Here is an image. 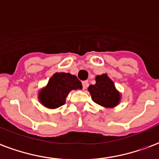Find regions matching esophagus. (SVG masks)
Segmentation results:
<instances>
[{"instance_id":"obj_1","label":"esophagus","mask_w":159,"mask_h":159,"mask_svg":"<svg viewBox=\"0 0 159 159\" xmlns=\"http://www.w3.org/2000/svg\"><path fill=\"white\" fill-rule=\"evenodd\" d=\"M88 87H89V81H83V89H86Z\"/></svg>"}]
</instances>
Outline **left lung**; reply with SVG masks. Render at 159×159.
Listing matches in <instances>:
<instances>
[{
    "instance_id": "left-lung-1",
    "label": "left lung",
    "mask_w": 159,
    "mask_h": 159,
    "mask_svg": "<svg viewBox=\"0 0 159 159\" xmlns=\"http://www.w3.org/2000/svg\"><path fill=\"white\" fill-rule=\"evenodd\" d=\"M89 91L93 100L101 106L111 108L117 105L120 101V94L106 74L96 76V83L89 86Z\"/></svg>"
}]
</instances>
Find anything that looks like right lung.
I'll list each match as a JSON object with an SVG mask.
<instances>
[{"mask_svg":"<svg viewBox=\"0 0 159 159\" xmlns=\"http://www.w3.org/2000/svg\"><path fill=\"white\" fill-rule=\"evenodd\" d=\"M82 88L81 81L75 75L56 72L50 79L46 88L40 92L39 100L44 106L56 109L64 104L70 91Z\"/></svg>","mask_w":159,"mask_h":159,"instance_id":"obj_1","label":"right lung"}]
</instances>
